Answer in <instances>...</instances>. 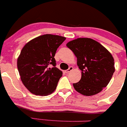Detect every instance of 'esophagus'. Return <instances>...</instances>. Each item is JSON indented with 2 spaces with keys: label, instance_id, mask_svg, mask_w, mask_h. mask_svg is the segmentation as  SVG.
I'll use <instances>...</instances> for the list:
<instances>
[{
  "label": "esophagus",
  "instance_id": "1",
  "mask_svg": "<svg viewBox=\"0 0 127 127\" xmlns=\"http://www.w3.org/2000/svg\"><path fill=\"white\" fill-rule=\"evenodd\" d=\"M73 69H74V68H73L72 66H71V67H69V68L68 69L66 70V73H69V72H70L72 71Z\"/></svg>",
  "mask_w": 127,
  "mask_h": 127
}]
</instances>
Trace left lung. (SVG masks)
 Returning <instances> with one entry per match:
<instances>
[{"instance_id":"1","label":"left lung","mask_w":127,"mask_h":127,"mask_svg":"<svg viewBox=\"0 0 127 127\" xmlns=\"http://www.w3.org/2000/svg\"><path fill=\"white\" fill-rule=\"evenodd\" d=\"M66 46L77 57L82 71L80 81L73 84L75 90L85 96L99 93L109 83L115 71L114 60L101 44L90 38H78Z\"/></svg>"}]
</instances>
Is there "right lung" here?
I'll list each match as a JSON object with an SVG mask.
<instances>
[{
  "instance_id": "right-lung-1",
  "label": "right lung",
  "mask_w": 127,
  "mask_h": 127,
  "mask_svg": "<svg viewBox=\"0 0 127 127\" xmlns=\"http://www.w3.org/2000/svg\"><path fill=\"white\" fill-rule=\"evenodd\" d=\"M65 40L64 37L45 34L32 39L22 48L18 69L23 84L31 93L46 96L55 90L63 72L55 67L54 56Z\"/></svg>"
}]
</instances>
